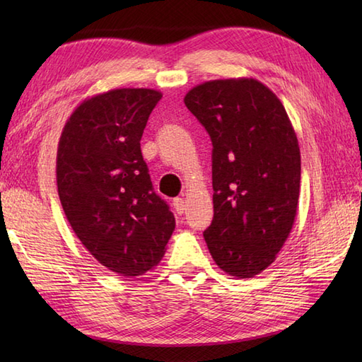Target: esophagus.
<instances>
[{"mask_svg": "<svg viewBox=\"0 0 362 362\" xmlns=\"http://www.w3.org/2000/svg\"><path fill=\"white\" fill-rule=\"evenodd\" d=\"M173 206L177 214H182L183 210H185V202H183L182 197H175L173 201Z\"/></svg>", "mask_w": 362, "mask_h": 362, "instance_id": "1", "label": "esophagus"}]
</instances>
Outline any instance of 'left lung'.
Returning a JSON list of instances; mask_svg holds the SVG:
<instances>
[{
  "instance_id": "1",
  "label": "left lung",
  "mask_w": 362,
  "mask_h": 362,
  "mask_svg": "<svg viewBox=\"0 0 362 362\" xmlns=\"http://www.w3.org/2000/svg\"><path fill=\"white\" fill-rule=\"evenodd\" d=\"M183 103L213 143L214 216L205 243L222 271L252 279L274 263L294 226L296 130L274 91L252 78L204 82Z\"/></svg>"
}]
</instances>
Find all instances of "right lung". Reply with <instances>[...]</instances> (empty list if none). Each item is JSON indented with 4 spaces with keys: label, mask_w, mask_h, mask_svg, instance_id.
<instances>
[{
    "label": "right lung",
    "mask_w": 362,
    "mask_h": 362,
    "mask_svg": "<svg viewBox=\"0 0 362 362\" xmlns=\"http://www.w3.org/2000/svg\"><path fill=\"white\" fill-rule=\"evenodd\" d=\"M161 93L115 88L82 101L57 146V191L86 249L109 271L136 276L163 258L175 228L153 193L140 140Z\"/></svg>",
    "instance_id": "add662e5"
}]
</instances>
